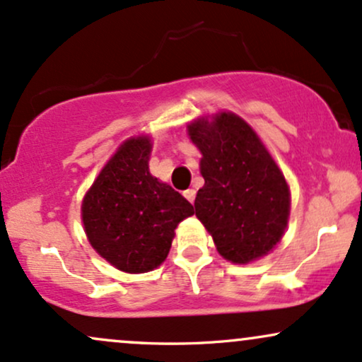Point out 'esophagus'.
Instances as JSON below:
<instances>
[{
    "label": "esophagus",
    "mask_w": 362,
    "mask_h": 362,
    "mask_svg": "<svg viewBox=\"0 0 362 362\" xmlns=\"http://www.w3.org/2000/svg\"><path fill=\"white\" fill-rule=\"evenodd\" d=\"M184 195L187 199H189L190 202H194V199H195V190L194 189H187L185 192H184Z\"/></svg>",
    "instance_id": "34e87169"
}]
</instances>
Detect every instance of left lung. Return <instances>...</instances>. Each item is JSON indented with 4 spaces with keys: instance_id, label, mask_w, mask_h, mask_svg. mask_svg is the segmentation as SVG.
<instances>
[{
    "instance_id": "left-lung-1",
    "label": "left lung",
    "mask_w": 362,
    "mask_h": 362,
    "mask_svg": "<svg viewBox=\"0 0 362 362\" xmlns=\"http://www.w3.org/2000/svg\"><path fill=\"white\" fill-rule=\"evenodd\" d=\"M189 134L201 149L204 187L195 216L226 260L247 264L272 250L289 216V189L276 161L245 120L230 112L199 120Z\"/></svg>"
}]
</instances>
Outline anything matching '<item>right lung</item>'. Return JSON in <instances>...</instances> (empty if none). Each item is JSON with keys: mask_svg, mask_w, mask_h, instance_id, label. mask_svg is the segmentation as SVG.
Returning <instances> with one entry per match:
<instances>
[{"mask_svg": "<svg viewBox=\"0 0 362 362\" xmlns=\"http://www.w3.org/2000/svg\"><path fill=\"white\" fill-rule=\"evenodd\" d=\"M151 143L129 139L103 167L81 206L91 247L124 272H148L167 259L175 228L194 206L149 173Z\"/></svg>", "mask_w": 362, "mask_h": 362, "instance_id": "add662e5", "label": "right lung"}]
</instances>
